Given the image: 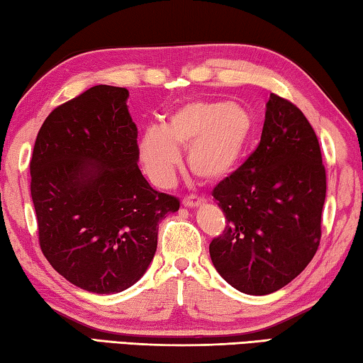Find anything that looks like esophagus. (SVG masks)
Segmentation results:
<instances>
[{"instance_id":"34e87169","label":"esophagus","mask_w":363,"mask_h":363,"mask_svg":"<svg viewBox=\"0 0 363 363\" xmlns=\"http://www.w3.org/2000/svg\"><path fill=\"white\" fill-rule=\"evenodd\" d=\"M203 203H205V200L200 199V196H195V195H187V196H184V200H182V205L187 208H196Z\"/></svg>"}]
</instances>
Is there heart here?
Returning <instances> with one entry per match:
<instances>
[{
    "label": "heart",
    "instance_id": "obj_1",
    "mask_svg": "<svg viewBox=\"0 0 363 363\" xmlns=\"http://www.w3.org/2000/svg\"><path fill=\"white\" fill-rule=\"evenodd\" d=\"M253 131V116L240 104L190 101L177 107L163 128L145 130L140 158L152 179L167 186L181 164L179 149L189 150L190 171L206 182H219L240 167Z\"/></svg>",
    "mask_w": 363,
    "mask_h": 363
}]
</instances>
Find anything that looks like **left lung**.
<instances>
[{
    "label": "left lung",
    "instance_id": "1",
    "mask_svg": "<svg viewBox=\"0 0 363 363\" xmlns=\"http://www.w3.org/2000/svg\"><path fill=\"white\" fill-rule=\"evenodd\" d=\"M261 143L213 189L225 229L210 256L227 284L262 296L298 277L317 253L327 174L304 113L270 94Z\"/></svg>",
    "mask_w": 363,
    "mask_h": 363
}]
</instances>
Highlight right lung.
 Wrapping results in <instances>:
<instances>
[{
	"mask_svg": "<svg viewBox=\"0 0 363 363\" xmlns=\"http://www.w3.org/2000/svg\"><path fill=\"white\" fill-rule=\"evenodd\" d=\"M126 88L97 84L48 115L30 162L38 238L49 264L82 290L120 293L155 256L158 224L179 210L138 167Z\"/></svg>",
	"mask_w": 363,
	"mask_h": 363,
	"instance_id": "obj_1",
	"label": "right lung"
}]
</instances>
